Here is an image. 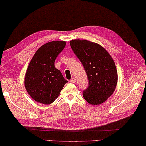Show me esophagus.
Masks as SVG:
<instances>
[{
	"instance_id": "1",
	"label": "esophagus",
	"mask_w": 146,
	"mask_h": 146,
	"mask_svg": "<svg viewBox=\"0 0 146 146\" xmlns=\"http://www.w3.org/2000/svg\"><path fill=\"white\" fill-rule=\"evenodd\" d=\"M70 82H71V83H72V84H75V83L76 82V78H74V77L72 78H71V80H70Z\"/></svg>"
}]
</instances>
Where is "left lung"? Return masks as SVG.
<instances>
[{"label": "left lung", "mask_w": 146, "mask_h": 146, "mask_svg": "<svg viewBox=\"0 0 146 146\" xmlns=\"http://www.w3.org/2000/svg\"><path fill=\"white\" fill-rule=\"evenodd\" d=\"M74 53L84 66L89 84L83 96L89 104L103 103L115 91L118 75L115 62L100 44L86 40L70 41Z\"/></svg>", "instance_id": "obj_1"}]
</instances>
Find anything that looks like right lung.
I'll return each mask as SVG.
<instances>
[{"mask_svg": "<svg viewBox=\"0 0 146 146\" xmlns=\"http://www.w3.org/2000/svg\"><path fill=\"white\" fill-rule=\"evenodd\" d=\"M65 41H52L39 48L31 60L25 77L27 92L34 101L50 104L60 95L67 81L54 61L64 48Z\"/></svg>", "mask_w": 146, "mask_h": 146, "instance_id": "1", "label": "right lung"}]
</instances>
